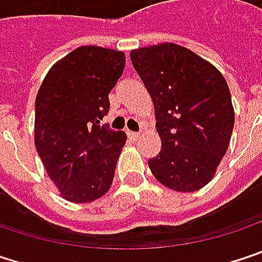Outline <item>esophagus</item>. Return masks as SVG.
Returning <instances> with one entry per match:
<instances>
[{
  "mask_svg": "<svg viewBox=\"0 0 262 262\" xmlns=\"http://www.w3.org/2000/svg\"><path fill=\"white\" fill-rule=\"evenodd\" d=\"M129 136L132 139H139L141 138V133L139 132H129Z\"/></svg>",
  "mask_w": 262,
  "mask_h": 262,
  "instance_id": "1",
  "label": "esophagus"
}]
</instances>
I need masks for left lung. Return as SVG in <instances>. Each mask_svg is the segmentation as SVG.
<instances>
[{"label": "left lung", "mask_w": 262, "mask_h": 262, "mask_svg": "<svg viewBox=\"0 0 262 262\" xmlns=\"http://www.w3.org/2000/svg\"><path fill=\"white\" fill-rule=\"evenodd\" d=\"M132 65L155 106L162 147L148 159L164 186L192 192L214 178L235 123L222 73L191 50L165 42L132 50Z\"/></svg>", "instance_id": "8db88e82"}]
</instances>
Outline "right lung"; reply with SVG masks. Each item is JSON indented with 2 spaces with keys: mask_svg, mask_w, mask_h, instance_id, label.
Here are the masks:
<instances>
[{
  "mask_svg": "<svg viewBox=\"0 0 262 262\" xmlns=\"http://www.w3.org/2000/svg\"><path fill=\"white\" fill-rule=\"evenodd\" d=\"M123 51L84 45L56 62L36 95L34 145L62 197L89 203L111 188L126 133L101 124Z\"/></svg>",
  "mask_w": 262,
  "mask_h": 262,
  "instance_id": "obj_1",
  "label": "right lung"
}]
</instances>
